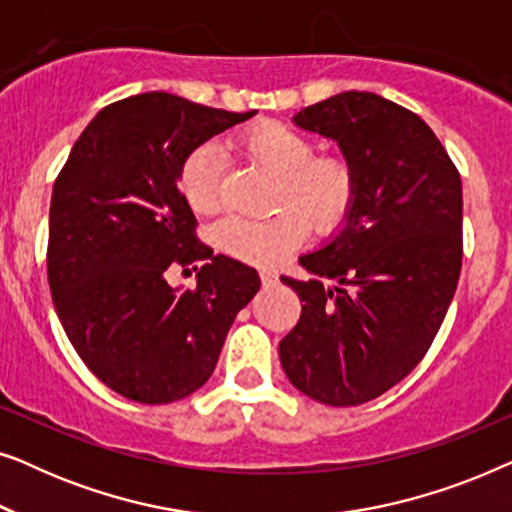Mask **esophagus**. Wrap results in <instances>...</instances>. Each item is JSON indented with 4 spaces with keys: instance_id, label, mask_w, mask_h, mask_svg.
Instances as JSON below:
<instances>
[{
    "instance_id": "esophagus-1",
    "label": "esophagus",
    "mask_w": 512,
    "mask_h": 512,
    "mask_svg": "<svg viewBox=\"0 0 512 512\" xmlns=\"http://www.w3.org/2000/svg\"><path fill=\"white\" fill-rule=\"evenodd\" d=\"M258 275H261L263 286H272V284L277 282V275H275V272H270V270H261V272H258Z\"/></svg>"
}]
</instances>
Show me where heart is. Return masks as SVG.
Masks as SVG:
<instances>
[{
    "label": "heart",
    "mask_w": 512,
    "mask_h": 512,
    "mask_svg": "<svg viewBox=\"0 0 512 512\" xmlns=\"http://www.w3.org/2000/svg\"><path fill=\"white\" fill-rule=\"evenodd\" d=\"M237 146L279 177V205L268 219L228 216L214 230L223 254L251 265H275L307 235V222L321 233L338 228L356 195L352 163L340 153L314 156V142L279 121H258L237 135ZM223 160L212 144H202L179 167V191L195 214H214L221 205Z\"/></svg>",
    "instance_id": "obj_1"
}]
</instances>
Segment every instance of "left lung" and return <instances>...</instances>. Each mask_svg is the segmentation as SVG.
<instances>
[{
    "label": "left lung",
    "instance_id": "8db88e82",
    "mask_svg": "<svg viewBox=\"0 0 512 512\" xmlns=\"http://www.w3.org/2000/svg\"><path fill=\"white\" fill-rule=\"evenodd\" d=\"M354 167L345 226L282 277L303 312L279 342L293 387L347 408L382 396L429 352L461 272V177L417 114L375 93L333 95L293 116ZM332 279L326 287L323 282Z\"/></svg>",
    "mask_w": 512,
    "mask_h": 512
}]
</instances>
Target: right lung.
I'll list each match as a JSON object with an SVG mask.
<instances>
[{"instance_id": "right-lung-1", "label": "right lung", "mask_w": 512, "mask_h": 512, "mask_svg": "<svg viewBox=\"0 0 512 512\" xmlns=\"http://www.w3.org/2000/svg\"><path fill=\"white\" fill-rule=\"evenodd\" d=\"M254 111L212 109L170 93L104 107L53 184L48 284L76 354L97 380L137 403H174L214 373L258 272L195 235L179 167ZM203 261L193 290L174 267Z\"/></svg>"}]
</instances>
